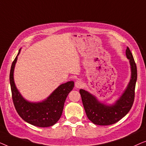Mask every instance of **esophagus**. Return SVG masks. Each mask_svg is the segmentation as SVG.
Segmentation results:
<instances>
[{
    "label": "esophagus",
    "instance_id": "obj_1",
    "mask_svg": "<svg viewBox=\"0 0 146 146\" xmlns=\"http://www.w3.org/2000/svg\"><path fill=\"white\" fill-rule=\"evenodd\" d=\"M84 86V83L81 80H77L75 82V87L76 88H80Z\"/></svg>",
    "mask_w": 146,
    "mask_h": 146
}]
</instances>
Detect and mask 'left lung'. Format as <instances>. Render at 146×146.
I'll use <instances>...</instances> for the list:
<instances>
[{"instance_id": "1", "label": "left lung", "mask_w": 146, "mask_h": 146, "mask_svg": "<svg viewBox=\"0 0 146 146\" xmlns=\"http://www.w3.org/2000/svg\"><path fill=\"white\" fill-rule=\"evenodd\" d=\"M131 68V79L120 98L111 105H106L98 100L96 97L84 90H80L84 108L90 120L96 125H108L116 123L125 116L132 107L137 80V67L130 50H125Z\"/></svg>"}]
</instances>
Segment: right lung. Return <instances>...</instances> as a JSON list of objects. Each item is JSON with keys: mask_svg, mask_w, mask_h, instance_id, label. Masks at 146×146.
Masks as SVG:
<instances>
[{"mask_svg": "<svg viewBox=\"0 0 146 146\" xmlns=\"http://www.w3.org/2000/svg\"><path fill=\"white\" fill-rule=\"evenodd\" d=\"M19 53L12 64L10 72L12 98L16 110L27 122L37 127H50L60 118L66 97L74 86V82L70 81L60 85L45 100L40 102H30L22 96L14 81V70Z\"/></svg>", "mask_w": 146, "mask_h": 146, "instance_id": "obj_1", "label": "right lung"}]
</instances>
